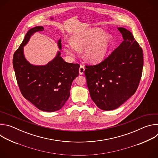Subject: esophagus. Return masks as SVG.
<instances>
[{
  "mask_svg": "<svg viewBox=\"0 0 158 158\" xmlns=\"http://www.w3.org/2000/svg\"><path fill=\"white\" fill-rule=\"evenodd\" d=\"M79 74H81V75H82V74H84V71H85V67H84V66L83 65H81V66H80V67H79Z\"/></svg>",
  "mask_w": 158,
  "mask_h": 158,
  "instance_id": "obj_1",
  "label": "esophagus"
}]
</instances>
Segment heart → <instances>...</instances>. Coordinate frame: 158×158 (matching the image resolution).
<instances>
[{
	"instance_id": "b5f03b06",
	"label": "heart",
	"mask_w": 158,
	"mask_h": 158,
	"mask_svg": "<svg viewBox=\"0 0 158 158\" xmlns=\"http://www.w3.org/2000/svg\"><path fill=\"white\" fill-rule=\"evenodd\" d=\"M112 37L99 28H91L74 35L72 42L64 45L65 52L74 56L79 50L85 49L84 56L86 60L92 63L102 61L110 46Z\"/></svg>"
}]
</instances>
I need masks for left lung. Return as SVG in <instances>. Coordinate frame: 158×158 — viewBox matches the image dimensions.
<instances>
[{"label": "left lung", "mask_w": 158, "mask_h": 158, "mask_svg": "<svg viewBox=\"0 0 158 158\" xmlns=\"http://www.w3.org/2000/svg\"><path fill=\"white\" fill-rule=\"evenodd\" d=\"M123 42L101 63L85 65L90 96L102 110L115 109L136 93L143 67V49L132 33L118 28Z\"/></svg>", "instance_id": "left-lung-1"}]
</instances>
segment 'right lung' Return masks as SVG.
Listing matches in <instances>:
<instances>
[{"mask_svg":"<svg viewBox=\"0 0 158 158\" xmlns=\"http://www.w3.org/2000/svg\"><path fill=\"white\" fill-rule=\"evenodd\" d=\"M44 29L37 26L27 32L14 54L13 67L22 96L39 109L54 112L61 109L69 98L72 82L79 75L80 65L66 62L60 52L46 65L31 64L24 56V46L34 33ZM58 46L61 49L60 39Z\"/></svg>","mask_w":158,"mask_h":158,"instance_id":"add662e5","label":"right lung"}]
</instances>
